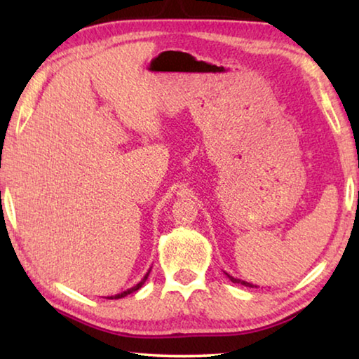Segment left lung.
<instances>
[{"instance_id":"left-lung-1","label":"left lung","mask_w":359,"mask_h":359,"mask_svg":"<svg viewBox=\"0 0 359 359\" xmlns=\"http://www.w3.org/2000/svg\"><path fill=\"white\" fill-rule=\"evenodd\" d=\"M224 274H226V272H224ZM226 277H228L229 280L233 282V283H241V285H244V287H250V288H255V287H257V285H253V283H250V282H245V280H241V278H236V277L229 276V274H226Z\"/></svg>"}]
</instances>
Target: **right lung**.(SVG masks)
<instances>
[{
	"mask_svg": "<svg viewBox=\"0 0 359 359\" xmlns=\"http://www.w3.org/2000/svg\"><path fill=\"white\" fill-rule=\"evenodd\" d=\"M149 274H150V269L147 271V274L144 276V278L141 282H139L137 285H135V287H131V288H128L126 291H121V293H118V294H114V296H107V299H120V297H125V296H128V294H131V293H135V291H137L139 288L142 287V285L145 283V280H147V277H149Z\"/></svg>",
	"mask_w": 359,
	"mask_h": 359,
	"instance_id": "1",
	"label": "right lung"
}]
</instances>
